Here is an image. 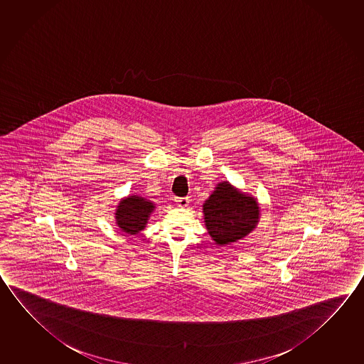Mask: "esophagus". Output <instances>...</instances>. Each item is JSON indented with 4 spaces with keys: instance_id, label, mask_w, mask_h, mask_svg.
Wrapping results in <instances>:
<instances>
[{
    "instance_id": "obj_1",
    "label": "esophagus",
    "mask_w": 364,
    "mask_h": 364,
    "mask_svg": "<svg viewBox=\"0 0 364 364\" xmlns=\"http://www.w3.org/2000/svg\"><path fill=\"white\" fill-rule=\"evenodd\" d=\"M175 202L178 204V207L186 208L189 205L191 200H189V198H178Z\"/></svg>"
}]
</instances>
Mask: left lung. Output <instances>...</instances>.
I'll use <instances>...</instances> for the list:
<instances>
[{
	"label": "left lung",
	"instance_id": "left-lung-1",
	"mask_svg": "<svg viewBox=\"0 0 364 364\" xmlns=\"http://www.w3.org/2000/svg\"><path fill=\"white\" fill-rule=\"evenodd\" d=\"M204 223L217 246L243 240L256 230L261 208L257 199L230 184L220 181L203 204Z\"/></svg>",
	"mask_w": 364,
	"mask_h": 364
}]
</instances>
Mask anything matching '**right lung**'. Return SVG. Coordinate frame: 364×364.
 I'll return each instance as SVG.
<instances>
[{"label":"right lung","instance_id":"obj_1","mask_svg":"<svg viewBox=\"0 0 364 364\" xmlns=\"http://www.w3.org/2000/svg\"><path fill=\"white\" fill-rule=\"evenodd\" d=\"M155 208L154 202L139 194L126 196L116 207V224L127 235H139L141 230H145Z\"/></svg>","mask_w":364,"mask_h":364}]
</instances>
